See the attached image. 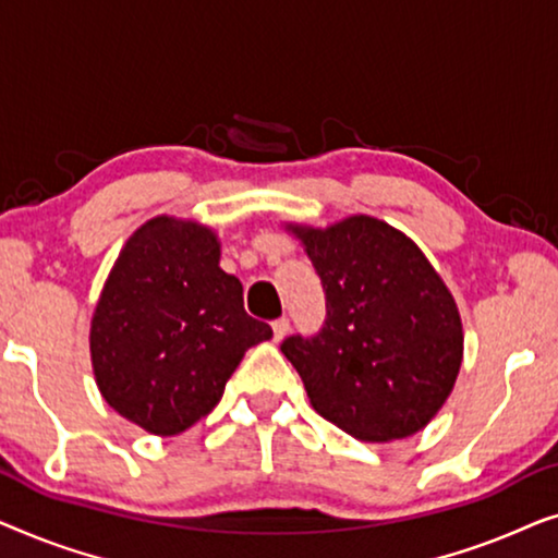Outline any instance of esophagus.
Wrapping results in <instances>:
<instances>
[{
  "label": "esophagus",
  "mask_w": 558,
  "mask_h": 558,
  "mask_svg": "<svg viewBox=\"0 0 558 558\" xmlns=\"http://www.w3.org/2000/svg\"><path fill=\"white\" fill-rule=\"evenodd\" d=\"M271 327H274V340H281V338H284V335L289 332V319H287V317L274 319Z\"/></svg>",
  "instance_id": "esophagus-1"
}]
</instances>
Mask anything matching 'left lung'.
I'll use <instances>...</instances> for the list:
<instances>
[{"label": "left lung", "instance_id": "1", "mask_svg": "<svg viewBox=\"0 0 558 558\" xmlns=\"http://www.w3.org/2000/svg\"><path fill=\"white\" fill-rule=\"evenodd\" d=\"M289 228L325 289L319 332L281 342L312 407L365 441L416 434L462 365L460 312L445 281L414 241L378 218Z\"/></svg>", "mask_w": 558, "mask_h": 558}]
</instances>
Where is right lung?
<instances>
[{
	"mask_svg": "<svg viewBox=\"0 0 558 558\" xmlns=\"http://www.w3.org/2000/svg\"><path fill=\"white\" fill-rule=\"evenodd\" d=\"M210 228L151 218L113 264L90 323L96 384L113 411L151 434L185 432L216 409L243 353L271 327L243 310Z\"/></svg>",
	"mask_w": 558,
	"mask_h": 558,
	"instance_id": "1",
	"label": "right lung"
}]
</instances>
